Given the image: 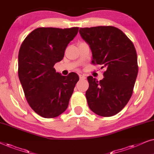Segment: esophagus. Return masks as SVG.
<instances>
[{"label": "esophagus", "mask_w": 154, "mask_h": 154, "mask_svg": "<svg viewBox=\"0 0 154 154\" xmlns=\"http://www.w3.org/2000/svg\"><path fill=\"white\" fill-rule=\"evenodd\" d=\"M79 79H86V77L84 75H81V74H79Z\"/></svg>", "instance_id": "obj_1"}]
</instances>
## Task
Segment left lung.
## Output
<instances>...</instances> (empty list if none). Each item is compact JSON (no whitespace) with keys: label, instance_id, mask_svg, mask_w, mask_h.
Masks as SVG:
<instances>
[{"label":"left lung","instance_id":"obj_1","mask_svg":"<svg viewBox=\"0 0 154 154\" xmlns=\"http://www.w3.org/2000/svg\"><path fill=\"white\" fill-rule=\"evenodd\" d=\"M79 32L91 48V63L106 67L101 80L87 77L89 107L100 116H115L130 99L138 74L134 44L121 30L112 26L80 28Z\"/></svg>","mask_w":154,"mask_h":154}]
</instances>
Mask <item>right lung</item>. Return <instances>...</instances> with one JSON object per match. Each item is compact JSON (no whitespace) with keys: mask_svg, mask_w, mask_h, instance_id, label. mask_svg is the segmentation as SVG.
Masks as SVG:
<instances>
[{"mask_svg":"<svg viewBox=\"0 0 154 154\" xmlns=\"http://www.w3.org/2000/svg\"><path fill=\"white\" fill-rule=\"evenodd\" d=\"M78 27H41L32 31L20 46L18 76L31 108L43 118H56L67 108L79 76H63L54 65L64 57Z\"/></svg>","mask_w":154,"mask_h":154,"instance_id":"1","label":"right lung"}]
</instances>
